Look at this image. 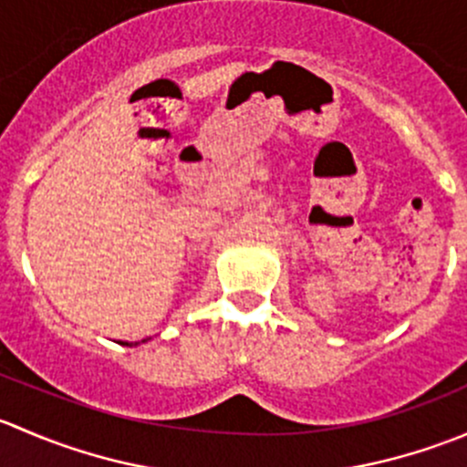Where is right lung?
<instances>
[{"label": "right lung", "instance_id": "right-lung-1", "mask_svg": "<svg viewBox=\"0 0 467 467\" xmlns=\"http://www.w3.org/2000/svg\"><path fill=\"white\" fill-rule=\"evenodd\" d=\"M126 346H129V343H126Z\"/></svg>", "mask_w": 467, "mask_h": 467}]
</instances>
